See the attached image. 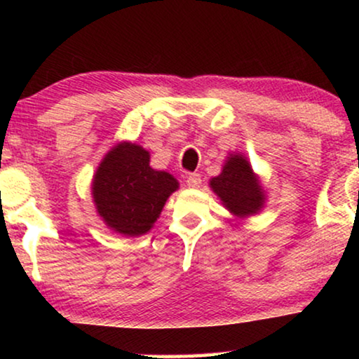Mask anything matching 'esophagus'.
<instances>
[{
    "instance_id": "1",
    "label": "esophagus",
    "mask_w": 359,
    "mask_h": 359,
    "mask_svg": "<svg viewBox=\"0 0 359 359\" xmlns=\"http://www.w3.org/2000/svg\"><path fill=\"white\" fill-rule=\"evenodd\" d=\"M186 184H188L189 188H199L201 175L199 173H189L188 176H186Z\"/></svg>"
}]
</instances>
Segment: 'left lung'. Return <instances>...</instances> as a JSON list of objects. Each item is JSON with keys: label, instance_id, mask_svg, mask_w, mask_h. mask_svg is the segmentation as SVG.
Segmentation results:
<instances>
[{"label": "left lung", "instance_id": "left-lung-1", "mask_svg": "<svg viewBox=\"0 0 359 359\" xmlns=\"http://www.w3.org/2000/svg\"><path fill=\"white\" fill-rule=\"evenodd\" d=\"M210 188L219 196L230 212L250 215L263 205L262 186L252 166L240 155L230 156L222 173L210 180Z\"/></svg>", "mask_w": 359, "mask_h": 359}]
</instances>
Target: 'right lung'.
<instances>
[{
    "label": "right lung",
    "instance_id": "1",
    "mask_svg": "<svg viewBox=\"0 0 359 359\" xmlns=\"http://www.w3.org/2000/svg\"><path fill=\"white\" fill-rule=\"evenodd\" d=\"M149 151L119 144L101 161L93 180V198L102 220L116 232L139 237L151 229L178 181L149 165Z\"/></svg>",
    "mask_w": 359,
    "mask_h": 359
}]
</instances>
